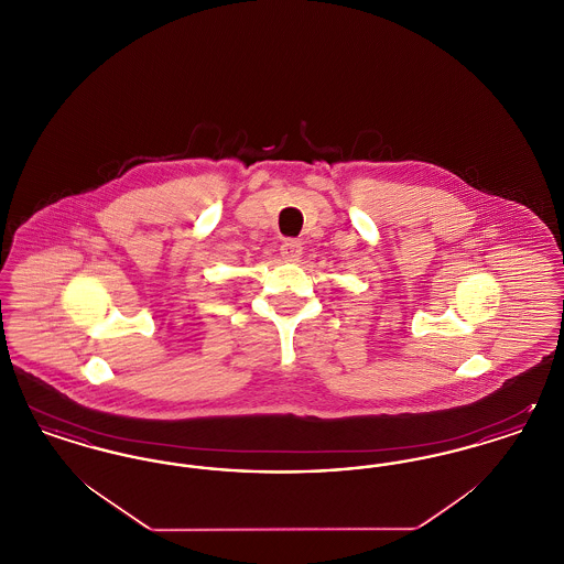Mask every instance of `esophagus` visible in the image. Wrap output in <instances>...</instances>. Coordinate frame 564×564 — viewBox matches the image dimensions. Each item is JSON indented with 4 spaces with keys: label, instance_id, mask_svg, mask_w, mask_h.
<instances>
[{
    "label": "esophagus",
    "instance_id": "obj_1",
    "mask_svg": "<svg viewBox=\"0 0 564 564\" xmlns=\"http://www.w3.org/2000/svg\"><path fill=\"white\" fill-rule=\"evenodd\" d=\"M281 256H283V260H297L302 256V242L288 239L281 245Z\"/></svg>",
    "mask_w": 564,
    "mask_h": 564
}]
</instances>
